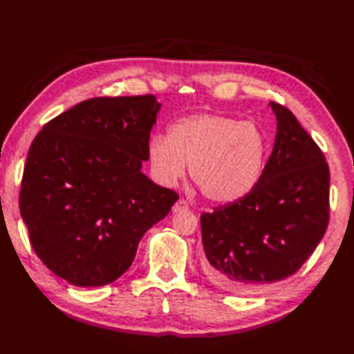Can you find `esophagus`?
Listing matches in <instances>:
<instances>
[{
	"instance_id": "34e87169",
	"label": "esophagus",
	"mask_w": 354,
	"mask_h": 354,
	"mask_svg": "<svg viewBox=\"0 0 354 354\" xmlns=\"http://www.w3.org/2000/svg\"><path fill=\"white\" fill-rule=\"evenodd\" d=\"M187 209H189V205H187V203L185 200H178L174 205H172V212H174V213L187 212Z\"/></svg>"
}]
</instances>
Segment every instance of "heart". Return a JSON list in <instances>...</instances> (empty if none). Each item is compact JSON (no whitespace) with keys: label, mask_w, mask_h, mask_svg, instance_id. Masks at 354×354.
Wrapping results in <instances>:
<instances>
[{"label":"heart","mask_w":354,"mask_h":354,"mask_svg":"<svg viewBox=\"0 0 354 354\" xmlns=\"http://www.w3.org/2000/svg\"><path fill=\"white\" fill-rule=\"evenodd\" d=\"M266 156L267 141L260 127L216 112L178 118L168 136L153 135L147 145L150 168L160 185L174 186L189 163L192 182L214 203H232L251 192Z\"/></svg>","instance_id":"1"}]
</instances>
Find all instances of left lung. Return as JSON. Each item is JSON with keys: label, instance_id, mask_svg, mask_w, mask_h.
<instances>
[{"label": "left lung", "instance_id": "left-lung-1", "mask_svg": "<svg viewBox=\"0 0 354 354\" xmlns=\"http://www.w3.org/2000/svg\"><path fill=\"white\" fill-rule=\"evenodd\" d=\"M277 136L251 192L201 214L204 272L236 295L267 288L295 274L329 223V167L292 112L269 103Z\"/></svg>", "mask_w": 354, "mask_h": 354}]
</instances>
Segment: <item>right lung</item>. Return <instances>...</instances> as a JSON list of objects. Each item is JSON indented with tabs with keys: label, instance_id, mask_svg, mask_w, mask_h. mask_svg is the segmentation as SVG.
<instances>
[{
	"label": "right lung",
	"instance_id": "1",
	"mask_svg": "<svg viewBox=\"0 0 354 354\" xmlns=\"http://www.w3.org/2000/svg\"><path fill=\"white\" fill-rule=\"evenodd\" d=\"M156 97H96L34 138L19 195L34 252L76 287H102L132 266L138 245L178 195L141 171Z\"/></svg>",
	"mask_w": 354,
	"mask_h": 354
}]
</instances>
